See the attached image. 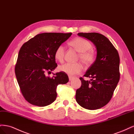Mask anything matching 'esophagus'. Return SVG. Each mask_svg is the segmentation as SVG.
<instances>
[{
    "label": "esophagus",
    "mask_w": 134,
    "mask_h": 134,
    "mask_svg": "<svg viewBox=\"0 0 134 134\" xmlns=\"http://www.w3.org/2000/svg\"><path fill=\"white\" fill-rule=\"evenodd\" d=\"M72 79H74V76H69V80H71Z\"/></svg>",
    "instance_id": "34e87169"
}]
</instances>
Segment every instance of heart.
I'll use <instances>...</instances> for the list:
<instances>
[{
    "mask_svg": "<svg viewBox=\"0 0 134 134\" xmlns=\"http://www.w3.org/2000/svg\"><path fill=\"white\" fill-rule=\"evenodd\" d=\"M69 44L79 52L78 58L86 65H90L94 62L96 57V53L94 50L92 49V43L82 37H76L70 41ZM54 55L56 60L61 63L63 62L65 55L64 46L62 44L58 46L55 50ZM59 69L61 71L68 75H74L82 71L83 66L80 63H66L60 65Z\"/></svg>",
    "mask_w": 134,
    "mask_h": 134,
    "instance_id": "obj_1",
    "label": "heart"
}]
</instances>
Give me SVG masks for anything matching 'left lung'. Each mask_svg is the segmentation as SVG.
<instances>
[{
  "instance_id": "obj_1",
  "label": "left lung",
  "mask_w": 134,
  "mask_h": 134,
  "mask_svg": "<svg viewBox=\"0 0 134 134\" xmlns=\"http://www.w3.org/2000/svg\"><path fill=\"white\" fill-rule=\"evenodd\" d=\"M78 35L94 43L97 53L94 63L84 75L91 79L85 80L80 77L82 86L76 91L75 98L80 106L94 110L103 107L112 98L120 80V57L116 48L104 35L96 32Z\"/></svg>"
}]
</instances>
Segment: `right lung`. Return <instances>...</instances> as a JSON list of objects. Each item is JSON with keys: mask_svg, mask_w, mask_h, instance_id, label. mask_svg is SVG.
I'll use <instances>...</instances> for the list:
<instances>
[{"mask_svg": "<svg viewBox=\"0 0 134 134\" xmlns=\"http://www.w3.org/2000/svg\"><path fill=\"white\" fill-rule=\"evenodd\" d=\"M71 34H40L20 48L15 74L20 90L28 102L40 107L48 106L56 99L58 85L68 82V76L64 72H57L52 77L47 76L46 73L57 67L55 50Z\"/></svg>", "mask_w": 134, "mask_h": 134, "instance_id": "right-lung-1", "label": "right lung"}]
</instances>
